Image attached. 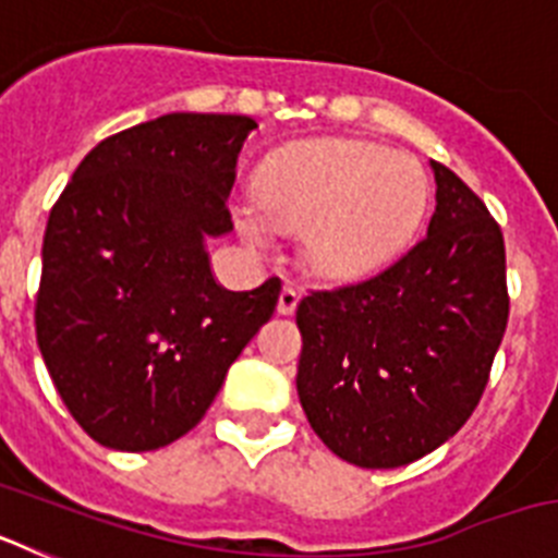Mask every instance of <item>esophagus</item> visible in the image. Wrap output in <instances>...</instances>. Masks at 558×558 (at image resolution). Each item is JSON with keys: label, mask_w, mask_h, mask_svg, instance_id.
I'll list each match as a JSON object with an SVG mask.
<instances>
[{"label": "esophagus", "mask_w": 558, "mask_h": 558, "mask_svg": "<svg viewBox=\"0 0 558 558\" xmlns=\"http://www.w3.org/2000/svg\"><path fill=\"white\" fill-rule=\"evenodd\" d=\"M302 293L293 288V284H284L282 293H279V302H276V313L279 315H293L295 304H299Z\"/></svg>", "instance_id": "esophagus-1"}]
</instances>
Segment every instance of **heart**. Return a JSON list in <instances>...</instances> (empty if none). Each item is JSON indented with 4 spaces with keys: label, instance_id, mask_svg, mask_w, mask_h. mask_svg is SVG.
<instances>
[{
    "label": "heart",
    "instance_id": "1",
    "mask_svg": "<svg viewBox=\"0 0 558 558\" xmlns=\"http://www.w3.org/2000/svg\"><path fill=\"white\" fill-rule=\"evenodd\" d=\"M254 201L234 206L240 234L268 248L270 226L302 231L307 268L357 282L393 263L425 220L430 175L411 153L360 140H310L259 167Z\"/></svg>",
    "mask_w": 558,
    "mask_h": 558
}]
</instances>
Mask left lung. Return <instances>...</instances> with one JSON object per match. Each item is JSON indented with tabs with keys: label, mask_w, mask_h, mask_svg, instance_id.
<instances>
[{
	"label": "left lung",
	"mask_w": 558,
	"mask_h": 558,
	"mask_svg": "<svg viewBox=\"0 0 558 558\" xmlns=\"http://www.w3.org/2000/svg\"><path fill=\"white\" fill-rule=\"evenodd\" d=\"M427 236L366 282L304 295L295 388L324 445L363 470L441 447L475 411L509 318L500 226L445 165Z\"/></svg>",
	"instance_id": "8db88e82"
}]
</instances>
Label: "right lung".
Here are the masks:
<instances>
[{"mask_svg":"<svg viewBox=\"0 0 558 558\" xmlns=\"http://www.w3.org/2000/svg\"><path fill=\"white\" fill-rule=\"evenodd\" d=\"M256 122L175 111L88 153L49 211L36 338L63 405L97 445L147 452L198 425L274 315L279 279L215 282L206 240Z\"/></svg>","mask_w":558,"mask_h":558,"instance_id":"add662e5","label":"right lung"}]
</instances>
